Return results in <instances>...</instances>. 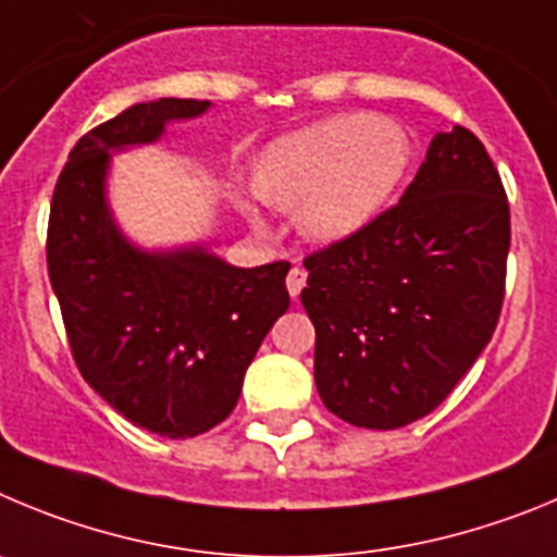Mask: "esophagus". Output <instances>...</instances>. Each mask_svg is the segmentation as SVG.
<instances>
[{"label": "esophagus", "mask_w": 557, "mask_h": 557, "mask_svg": "<svg viewBox=\"0 0 557 557\" xmlns=\"http://www.w3.org/2000/svg\"><path fill=\"white\" fill-rule=\"evenodd\" d=\"M305 283H308V272H305L302 267H294L288 272V277H285V285H288V294L290 299H297L299 294H302Z\"/></svg>", "instance_id": "34e87169"}]
</instances>
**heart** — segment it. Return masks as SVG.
I'll return each instance as SVG.
<instances>
[{"instance_id": "heart-1", "label": "heart", "mask_w": 557, "mask_h": 557, "mask_svg": "<svg viewBox=\"0 0 557 557\" xmlns=\"http://www.w3.org/2000/svg\"><path fill=\"white\" fill-rule=\"evenodd\" d=\"M408 163L403 129L374 113H338L277 138L255 166V191L274 208H299L302 233L335 244L380 216Z\"/></svg>"}]
</instances>
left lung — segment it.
<instances>
[{
	"instance_id": "left-lung-1",
	"label": "left lung",
	"mask_w": 557,
	"mask_h": 557,
	"mask_svg": "<svg viewBox=\"0 0 557 557\" xmlns=\"http://www.w3.org/2000/svg\"><path fill=\"white\" fill-rule=\"evenodd\" d=\"M508 249V197L483 141L438 133L397 205L305 258L330 413L366 430L433 413L497 330Z\"/></svg>"
}]
</instances>
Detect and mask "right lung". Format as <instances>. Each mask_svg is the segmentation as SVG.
I'll return each instance as SVG.
<instances>
[{
	"mask_svg": "<svg viewBox=\"0 0 557 557\" xmlns=\"http://www.w3.org/2000/svg\"><path fill=\"white\" fill-rule=\"evenodd\" d=\"M208 104L141 102L88 129L49 208V280L79 374L124 419L166 438H191L233 413L260 341L290 305L288 260L235 269L202 247L149 255L110 219V152L154 141L163 124Z\"/></svg>",
	"mask_w": 557,
	"mask_h": 557,
	"instance_id": "add662e5",
	"label": "right lung"
}]
</instances>
